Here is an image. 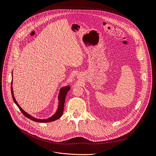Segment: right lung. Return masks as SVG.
Returning <instances> with one entry per match:
<instances>
[{
	"instance_id": "right-lung-1",
	"label": "right lung",
	"mask_w": 156,
	"mask_h": 156,
	"mask_svg": "<svg viewBox=\"0 0 156 156\" xmlns=\"http://www.w3.org/2000/svg\"><path fill=\"white\" fill-rule=\"evenodd\" d=\"M13 72V71H12ZM70 90V87L69 86H66L65 87H62V88H60V93L58 95V108L57 111L55 113V114L51 116L50 118H48V119H37L36 118H34V116L30 115L27 113L25 111H23L21 107L19 106V105L17 103V101L16 100L15 97H14L13 95V88H12V81L11 82V93H12V98L13 100L14 103L16 104V105L18 106V108H19V109L21 111V112L23 113V115L26 116L27 118H28L29 119L35 121V122H51V121H54L56 119H59L63 115V110H64V105H65V98H66V94L68 93V91Z\"/></svg>"
}]
</instances>
